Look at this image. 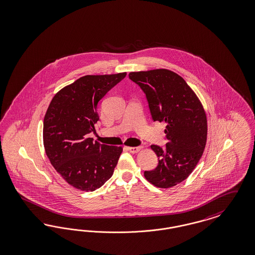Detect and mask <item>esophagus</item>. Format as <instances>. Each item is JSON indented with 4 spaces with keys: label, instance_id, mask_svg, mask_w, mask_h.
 I'll return each mask as SVG.
<instances>
[{
    "label": "esophagus",
    "instance_id": "obj_1",
    "mask_svg": "<svg viewBox=\"0 0 255 255\" xmlns=\"http://www.w3.org/2000/svg\"><path fill=\"white\" fill-rule=\"evenodd\" d=\"M142 148H143V146H129V147H128V149L131 153H137V152H139Z\"/></svg>",
    "mask_w": 255,
    "mask_h": 255
}]
</instances>
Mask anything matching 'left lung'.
Returning a JSON list of instances; mask_svg holds the SVG:
<instances>
[{"mask_svg":"<svg viewBox=\"0 0 255 255\" xmlns=\"http://www.w3.org/2000/svg\"><path fill=\"white\" fill-rule=\"evenodd\" d=\"M129 79L143 89L153 121L166 123V148L150 145L158 157L144 178L157 188L174 187L189 176L203 155L208 121L195 92L177 73L166 68L130 72Z\"/></svg>","mask_w":255,"mask_h":255,"instance_id":"8db88e82","label":"left lung"}]
</instances>
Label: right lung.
Wrapping results in <instances>:
<instances>
[{
  "mask_svg": "<svg viewBox=\"0 0 255 255\" xmlns=\"http://www.w3.org/2000/svg\"><path fill=\"white\" fill-rule=\"evenodd\" d=\"M127 72L86 75L59 90L45 112L43 140L56 171L73 188L93 191L112 176L122 146L88 138L99 120L97 107Z\"/></svg>",
  "mask_w": 255,
  "mask_h": 255,
  "instance_id": "add662e5",
  "label": "right lung"
}]
</instances>
